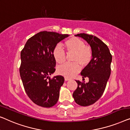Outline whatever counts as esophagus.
I'll return each mask as SVG.
<instances>
[{
	"label": "esophagus",
	"mask_w": 130,
	"mask_h": 130,
	"mask_svg": "<svg viewBox=\"0 0 130 130\" xmlns=\"http://www.w3.org/2000/svg\"><path fill=\"white\" fill-rule=\"evenodd\" d=\"M69 79H69V78H67V77H65V81H69Z\"/></svg>",
	"instance_id": "esophagus-1"
}]
</instances>
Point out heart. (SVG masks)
Wrapping results in <instances>:
<instances>
[{"label":"heart","mask_w":130,"mask_h":130,"mask_svg":"<svg viewBox=\"0 0 130 130\" xmlns=\"http://www.w3.org/2000/svg\"><path fill=\"white\" fill-rule=\"evenodd\" d=\"M68 52H74L72 57L74 62L66 63L58 68L57 72L59 75L67 78H71L79 72L81 67H86L90 62L92 57L91 47L85 45L83 41L76 37L69 38L64 43ZM53 57L56 63L61 64L66 59V55L62 47L58 45L53 51Z\"/></svg>","instance_id":"1"}]
</instances>
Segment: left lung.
<instances>
[{"label": "left lung", "instance_id": "1", "mask_svg": "<svg viewBox=\"0 0 130 130\" xmlns=\"http://www.w3.org/2000/svg\"><path fill=\"white\" fill-rule=\"evenodd\" d=\"M75 36L87 41L92 51V59L81 73L83 79L88 77L89 82L76 81L78 87L72 94L76 104L88 106L98 101L103 94L111 74L112 55L107 45L96 36L86 34Z\"/></svg>", "mask_w": 130, "mask_h": 130}]
</instances>
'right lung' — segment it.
<instances>
[{
    "instance_id": "add662e5",
    "label": "right lung",
    "mask_w": 130,
    "mask_h": 130,
    "mask_svg": "<svg viewBox=\"0 0 130 130\" xmlns=\"http://www.w3.org/2000/svg\"><path fill=\"white\" fill-rule=\"evenodd\" d=\"M69 35L54 32H40L28 40L21 51L19 72L29 98L36 105L49 108L57 103L59 90L64 83L55 71L53 51L60 41Z\"/></svg>"
}]
</instances>
